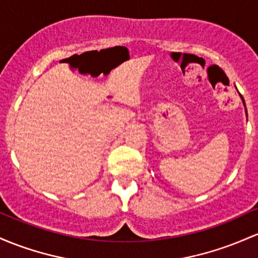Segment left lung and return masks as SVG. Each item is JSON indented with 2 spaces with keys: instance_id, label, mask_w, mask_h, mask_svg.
Listing matches in <instances>:
<instances>
[{
  "instance_id": "obj_1",
  "label": "left lung",
  "mask_w": 258,
  "mask_h": 258,
  "mask_svg": "<svg viewBox=\"0 0 258 258\" xmlns=\"http://www.w3.org/2000/svg\"><path fill=\"white\" fill-rule=\"evenodd\" d=\"M241 99H242V97H241ZM242 101H244V99H242Z\"/></svg>"
}]
</instances>
